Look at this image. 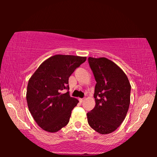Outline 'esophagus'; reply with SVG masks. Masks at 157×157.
Returning a JSON list of instances; mask_svg holds the SVG:
<instances>
[{"mask_svg": "<svg viewBox=\"0 0 157 157\" xmlns=\"http://www.w3.org/2000/svg\"><path fill=\"white\" fill-rule=\"evenodd\" d=\"M84 100H85L84 98H79V101H80V102H81V103L83 102V101H84Z\"/></svg>", "mask_w": 157, "mask_h": 157, "instance_id": "esophagus-1", "label": "esophagus"}]
</instances>
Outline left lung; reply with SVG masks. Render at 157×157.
<instances>
[{
	"mask_svg": "<svg viewBox=\"0 0 157 157\" xmlns=\"http://www.w3.org/2000/svg\"><path fill=\"white\" fill-rule=\"evenodd\" d=\"M88 61L96 81V106L87 113L88 123L99 134H109L121 125L127 113L130 83L123 71L106 58L89 57Z\"/></svg>",
	"mask_w": 157,
	"mask_h": 157,
	"instance_id": "1",
	"label": "left lung"
}]
</instances>
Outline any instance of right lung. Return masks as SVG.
Segmentation results:
<instances>
[{
	"mask_svg": "<svg viewBox=\"0 0 157 157\" xmlns=\"http://www.w3.org/2000/svg\"><path fill=\"white\" fill-rule=\"evenodd\" d=\"M86 57L55 55L40 64L29 79L26 100L32 117L40 128L56 132L69 121L71 111L78 103L69 96L68 78Z\"/></svg>",
	"mask_w": 157,
	"mask_h": 157,
	"instance_id": "right-lung-1",
	"label": "right lung"
}]
</instances>
